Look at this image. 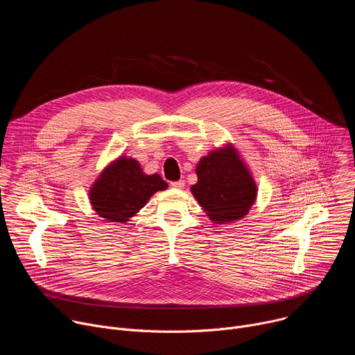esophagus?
I'll return each instance as SVG.
<instances>
[{
  "label": "esophagus",
  "mask_w": 355,
  "mask_h": 355,
  "mask_svg": "<svg viewBox=\"0 0 355 355\" xmlns=\"http://www.w3.org/2000/svg\"><path fill=\"white\" fill-rule=\"evenodd\" d=\"M173 188H175V189H182L184 187H185V181H182V180H180V181H174V182H171L170 184Z\"/></svg>",
  "instance_id": "obj_1"
}]
</instances>
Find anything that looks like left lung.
Here are the masks:
<instances>
[{"instance_id":"1","label":"left lung","mask_w":355,"mask_h":355,"mask_svg":"<svg viewBox=\"0 0 355 355\" xmlns=\"http://www.w3.org/2000/svg\"><path fill=\"white\" fill-rule=\"evenodd\" d=\"M198 182L191 192L218 225L244 218L257 199V185L232 143L204 156L196 168Z\"/></svg>"}]
</instances>
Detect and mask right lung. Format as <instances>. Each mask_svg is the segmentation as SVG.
Instances as JSON below:
<instances>
[{
  "label": "right lung",
  "instance_id": "add662e5",
  "mask_svg": "<svg viewBox=\"0 0 355 355\" xmlns=\"http://www.w3.org/2000/svg\"><path fill=\"white\" fill-rule=\"evenodd\" d=\"M159 175L143 173L140 163L121 156L111 162L89 188V202L98 216L108 222H129L157 191L167 189Z\"/></svg>",
  "mask_w": 355,
  "mask_h": 355
}]
</instances>
